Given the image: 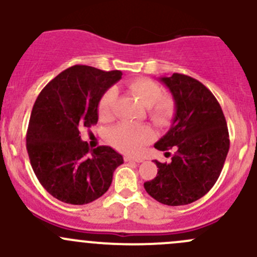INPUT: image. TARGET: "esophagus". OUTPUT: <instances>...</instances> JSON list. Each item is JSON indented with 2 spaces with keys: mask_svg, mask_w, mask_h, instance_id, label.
Returning a JSON list of instances; mask_svg holds the SVG:
<instances>
[{
  "mask_svg": "<svg viewBox=\"0 0 257 257\" xmlns=\"http://www.w3.org/2000/svg\"><path fill=\"white\" fill-rule=\"evenodd\" d=\"M124 162H136V163H142L143 162V158H134L131 157V155H124Z\"/></svg>",
  "mask_w": 257,
  "mask_h": 257,
  "instance_id": "1",
  "label": "esophagus"
}]
</instances>
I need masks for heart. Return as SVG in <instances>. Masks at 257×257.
Segmentation results:
<instances>
[{
	"instance_id": "obj_1",
	"label": "heart",
	"mask_w": 257,
	"mask_h": 257,
	"mask_svg": "<svg viewBox=\"0 0 257 257\" xmlns=\"http://www.w3.org/2000/svg\"><path fill=\"white\" fill-rule=\"evenodd\" d=\"M129 92L136 95L142 104L148 108L149 119L158 126H167L177 114V103L169 95H164L162 85L148 78H138L128 83ZM116 99L115 89L110 88L100 97L98 115L102 121L113 119V108ZM154 137L148 125H133L120 123L114 125L108 133V142L119 152L136 154Z\"/></svg>"
}]
</instances>
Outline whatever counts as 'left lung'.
Returning <instances> with one entry per match:
<instances>
[{
  "instance_id": "1",
  "label": "left lung",
  "mask_w": 257,
  "mask_h": 257,
  "mask_svg": "<svg viewBox=\"0 0 257 257\" xmlns=\"http://www.w3.org/2000/svg\"><path fill=\"white\" fill-rule=\"evenodd\" d=\"M162 82L172 92L177 114L154 147L175 149V154L170 163L154 160L158 174L144 188L159 203L186 205L203 198L220 177L230 148L229 131L219 102L203 83L180 73Z\"/></svg>"
}]
</instances>
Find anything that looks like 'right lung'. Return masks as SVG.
<instances>
[{"label":"right lung","mask_w":257,"mask_h":257,"mask_svg":"<svg viewBox=\"0 0 257 257\" xmlns=\"http://www.w3.org/2000/svg\"><path fill=\"white\" fill-rule=\"evenodd\" d=\"M121 78L120 71L69 67L41 90L26 137L28 157L41 185L58 200L84 205L112 184L123 157L107 145L89 150L80 129L98 121L100 97Z\"/></svg>","instance_id":"right-lung-1"}]
</instances>
